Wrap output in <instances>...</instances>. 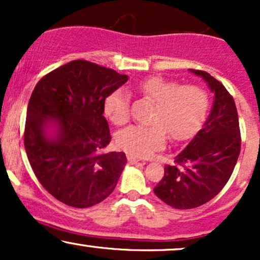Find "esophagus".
Instances as JSON below:
<instances>
[{"mask_svg": "<svg viewBox=\"0 0 260 260\" xmlns=\"http://www.w3.org/2000/svg\"><path fill=\"white\" fill-rule=\"evenodd\" d=\"M127 160H128V162H129V164H137L139 161L138 159H137V157H134L133 155H128Z\"/></svg>", "mask_w": 260, "mask_h": 260, "instance_id": "34e87169", "label": "esophagus"}]
</instances>
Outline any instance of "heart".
I'll use <instances>...</instances> for the list:
<instances>
[{
  "label": "heart",
  "instance_id": "obj_1",
  "mask_svg": "<svg viewBox=\"0 0 260 260\" xmlns=\"http://www.w3.org/2000/svg\"><path fill=\"white\" fill-rule=\"evenodd\" d=\"M143 98L153 101L149 126H129L116 137L118 147L128 154L147 157L165 147L168 133L176 142L189 139L207 117L208 92L201 86L183 85L162 77H150L137 85ZM105 113L112 123L121 126L131 118V96L117 89L105 99Z\"/></svg>",
  "mask_w": 260,
  "mask_h": 260
}]
</instances>
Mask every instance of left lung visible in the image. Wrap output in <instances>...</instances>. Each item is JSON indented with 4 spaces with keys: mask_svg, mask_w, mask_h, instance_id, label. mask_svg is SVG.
I'll return each mask as SVG.
<instances>
[{
    "mask_svg": "<svg viewBox=\"0 0 260 260\" xmlns=\"http://www.w3.org/2000/svg\"><path fill=\"white\" fill-rule=\"evenodd\" d=\"M208 83L214 103L204 126L154 188L164 203L176 209L201 207L213 199L231 177L241 150V134L234 98L204 71L189 70Z\"/></svg>",
    "mask_w": 260,
    "mask_h": 260,
    "instance_id": "8db88e82",
    "label": "left lung"
}]
</instances>
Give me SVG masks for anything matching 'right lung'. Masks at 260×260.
<instances>
[{
	"mask_svg": "<svg viewBox=\"0 0 260 260\" xmlns=\"http://www.w3.org/2000/svg\"><path fill=\"white\" fill-rule=\"evenodd\" d=\"M128 80L111 68L84 59L47 73L31 92L24 147L45 189L73 208H89L112 193L127 162L109 145L105 99ZM53 133H49V128Z\"/></svg>",
	"mask_w": 260,
	"mask_h": 260,
	"instance_id": "right-lung-1",
	"label": "right lung"
}]
</instances>
